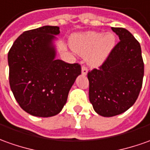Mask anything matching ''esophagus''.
I'll use <instances>...</instances> for the list:
<instances>
[{
    "label": "esophagus",
    "mask_w": 150,
    "mask_h": 150,
    "mask_svg": "<svg viewBox=\"0 0 150 150\" xmlns=\"http://www.w3.org/2000/svg\"><path fill=\"white\" fill-rule=\"evenodd\" d=\"M87 73H88V69H87V68L85 67V66H82V67H81V73H82V75H86Z\"/></svg>",
    "instance_id": "34e87169"
}]
</instances>
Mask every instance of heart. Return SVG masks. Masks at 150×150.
<instances>
[{
    "mask_svg": "<svg viewBox=\"0 0 150 150\" xmlns=\"http://www.w3.org/2000/svg\"><path fill=\"white\" fill-rule=\"evenodd\" d=\"M115 45L112 33L102 34L88 32L74 37L72 41L73 50L80 55H87V61L91 65H99L105 60Z\"/></svg>",
    "mask_w": 150,
    "mask_h": 150,
    "instance_id": "1",
    "label": "heart"
}]
</instances>
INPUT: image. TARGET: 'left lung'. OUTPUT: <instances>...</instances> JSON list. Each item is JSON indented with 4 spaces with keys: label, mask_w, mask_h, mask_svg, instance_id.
Wrapping results in <instances>:
<instances>
[{
    "label": "left lung",
    "mask_w": 150,
    "mask_h": 150,
    "mask_svg": "<svg viewBox=\"0 0 150 150\" xmlns=\"http://www.w3.org/2000/svg\"><path fill=\"white\" fill-rule=\"evenodd\" d=\"M111 28L120 42L99 69L87 73L90 102L103 117L116 116L131 108L139 96L144 77L139 42L128 30Z\"/></svg>",
    "instance_id": "obj_1"
}]
</instances>
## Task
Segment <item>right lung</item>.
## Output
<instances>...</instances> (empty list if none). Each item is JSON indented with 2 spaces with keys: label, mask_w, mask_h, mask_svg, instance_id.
I'll return each mask as SVG.
<instances>
[{
  "label": "right lung",
  "mask_w": 150,
  "mask_h": 150,
  "mask_svg": "<svg viewBox=\"0 0 150 150\" xmlns=\"http://www.w3.org/2000/svg\"><path fill=\"white\" fill-rule=\"evenodd\" d=\"M58 34L57 26L26 31L8 53L10 89L19 106L33 116L48 117L60 112L81 73L79 64L55 59L53 42Z\"/></svg>",
  "instance_id": "right-lung-1"
}]
</instances>
